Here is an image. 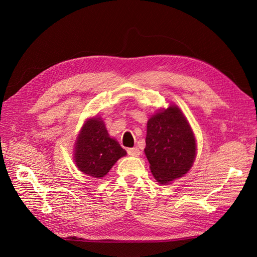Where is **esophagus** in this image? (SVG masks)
Segmentation results:
<instances>
[{
  "label": "esophagus",
  "mask_w": 257,
  "mask_h": 257,
  "mask_svg": "<svg viewBox=\"0 0 257 257\" xmlns=\"http://www.w3.org/2000/svg\"><path fill=\"white\" fill-rule=\"evenodd\" d=\"M128 155L129 156H134V157H138L140 155V150L139 148H137V147H134V148H129L127 150Z\"/></svg>",
  "instance_id": "34e87169"
}]
</instances>
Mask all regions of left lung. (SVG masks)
I'll return each mask as SVG.
<instances>
[{
	"label": "left lung",
	"instance_id": "obj_1",
	"mask_svg": "<svg viewBox=\"0 0 257 257\" xmlns=\"http://www.w3.org/2000/svg\"><path fill=\"white\" fill-rule=\"evenodd\" d=\"M145 154L150 170L161 184L183 177L196 156L192 129L178 106L156 112L147 122Z\"/></svg>",
	"mask_w": 257,
	"mask_h": 257
}]
</instances>
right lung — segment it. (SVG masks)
Listing matches in <instances>:
<instances>
[{
  "mask_svg": "<svg viewBox=\"0 0 257 257\" xmlns=\"http://www.w3.org/2000/svg\"><path fill=\"white\" fill-rule=\"evenodd\" d=\"M127 155L119 143L109 137L99 117L87 119L76 139L74 160L81 172L92 178L105 177L120 158Z\"/></svg>",
  "mask_w": 257,
  "mask_h": 257,
  "instance_id": "obj_1",
  "label": "right lung"
}]
</instances>
